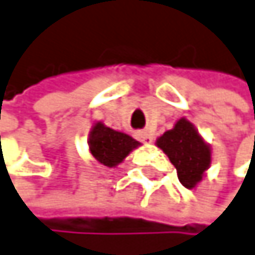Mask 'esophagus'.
<instances>
[{"mask_svg":"<svg viewBox=\"0 0 255 255\" xmlns=\"http://www.w3.org/2000/svg\"><path fill=\"white\" fill-rule=\"evenodd\" d=\"M137 136H139V139H140L142 142H145V143H151V142H153V136H151L148 131H139Z\"/></svg>","mask_w":255,"mask_h":255,"instance_id":"obj_1","label":"esophagus"}]
</instances>
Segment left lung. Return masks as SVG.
Instances as JSON below:
<instances>
[{"label":"left lung","mask_w":255,"mask_h":255,"mask_svg":"<svg viewBox=\"0 0 255 255\" xmlns=\"http://www.w3.org/2000/svg\"><path fill=\"white\" fill-rule=\"evenodd\" d=\"M156 145L168 156L185 188H194L211 165V148L196 127L180 118L171 130L157 137Z\"/></svg>","instance_id":"left-lung-1"}]
</instances>
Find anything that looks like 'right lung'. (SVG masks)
I'll use <instances>...</instances> for the list:
<instances>
[{"label": "right lung", "mask_w": 255, "mask_h": 255, "mask_svg": "<svg viewBox=\"0 0 255 255\" xmlns=\"http://www.w3.org/2000/svg\"><path fill=\"white\" fill-rule=\"evenodd\" d=\"M140 143L131 136L116 131L102 122H96L89 136V148L95 160L104 166L119 165Z\"/></svg>", "instance_id": "1"}]
</instances>
